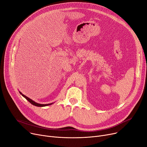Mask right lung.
<instances>
[{
	"instance_id": "obj_1",
	"label": "right lung",
	"mask_w": 147,
	"mask_h": 147,
	"mask_svg": "<svg viewBox=\"0 0 147 147\" xmlns=\"http://www.w3.org/2000/svg\"><path fill=\"white\" fill-rule=\"evenodd\" d=\"M20 94L23 96L24 98H25L30 103V104H32V105H35V106H36V107H45V106H48V105H51V104H52H52H38V103H36V102H35V101H33V100H32L31 99H30V98H29L28 97H27L26 96H25V95H24V94H22L20 92Z\"/></svg>"
}]
</instances>
